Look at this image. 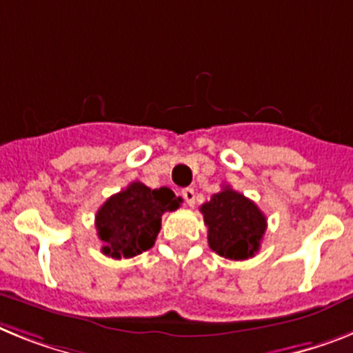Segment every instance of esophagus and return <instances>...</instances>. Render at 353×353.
<instances>
[{
	"label": "esophagus",
	"instance_id": "obj_1",
	"mask_svg": "<svg viewBox=\"0 0 353 353\" xmlns=\"http://www.w3.org/2000/svg\"><path fill=\"white\" fill-rule=\"evenodd\" d=\"M183 199L186 201V204H188V206H194L195 204L194 188H185V190H183Z\"/></svg>",
	"mask_w": 353,
	"mask_h": 353
}]
</instances>
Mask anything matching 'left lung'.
Returning a JSON list of instances; mask_svg holds the SVG:
<instances>
[{
    "label": "left lung",
    "instance_id": "1",
    "mask_svg": "<svg viewBox=\"0 0 353 353\" xmlns=\"http://www.w3.org/2000/svg\"><path fill=\"white\" fill-rule=\"evenodd\" d=\"M201 213L208 226V244L217 254L245 260L260 250L268 219L245 195L224 186L201 206Z\"/></svg>",
    "mask_w": 353,
    "mask_h": 353
}]
</instances>
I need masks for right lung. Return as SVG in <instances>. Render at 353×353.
Returning <instances> with one entry per match:
<instances>
[{"label": "right lung", "mask_w": 353, "mask_h": 353, "mask_svg": "<svg viewBox=\"0 0 353 353\" xmlns=\"http://www.w3.org/2000/svg\"><path fill=\"white\" fill-rule=\"evenodd\" d=\"M181 203V197L167 186L152 190L140 181L111 195L94 217L102 253L112 259H131L150 250L161 230V215L177 210Z\"/></svg>", "instance_id": "obj_1"}]
</instances>
